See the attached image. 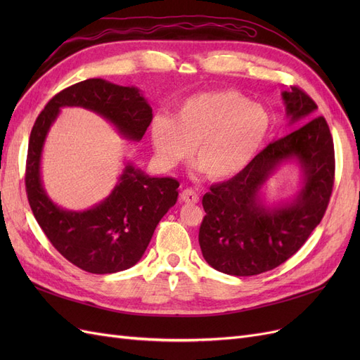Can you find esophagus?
Returning a JSON list of instances; mask_svg holds the SVG:
<instances>
[{"label":"esophagus","mask_w":360,"mask_h":360,"mask_svg":"<svg viewBox=\"0 0 360 360\" xmlns=\"http://www.w3.org/2000/svg\"><path fill=\"white\" fill-rule=\"evenodd\" d=\"M181 201L183 202H188V204H197L198 201H200V197H198V193L195 192L193 189H184L183 192H181Z\"/></svg>","instance_id":"34e87169"}]
</instances>
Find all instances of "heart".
<instances>
[{
    "instance_id": "obj_1",
    "label": "heart",
    "mask_w": 360,
    "mask_h": 360,
    "mask_svg": "<svg viewBox=\"0 0 360 360\" xmlns=\"http://www.w3.org/2000/svg\"><path fill=\"white\" fill-rule=\"evenodd\" d=\"M274 127L271 114L236 90L205 91L188 97L174 117L156 115L150 139L162 167L174 168L193 148L195 162L212 180L240 174L264 148Z\"/></svg>"
}]
</instances>
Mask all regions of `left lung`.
<instances>
[{
    "label": "left lung",
    "instance_id": "obj_1",
    "mask_svg": "<svg viewBox=\"0 0 360 360\" xmlns=\"http://www.w3.org/2000/svg\"><path fill=\"white\" fill-rule=\"evenodd\" d=\"M282 101L288 124L302 126L270 143L240 174L213 184L202 197L201 252L226 275H259L285 263L328 209L335 179L329 126L324 117H315L317 105L297 86L282 91ZM288 161L298 163L301 189L290 202L269 205L264 184Z\"/></svg>",
    "mask_w": 360,
    "mask_h": 360
}]
</instances>
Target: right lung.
<instances>
[{"mask_svg": "<svg viewBox=\"0 0 360 360\" xmlns=\"http://www.w3.org/2000/svg\"><path fill=\"white\" fill-rule=\"evenodd\" d=\"M66 106L96 112L134 143L144 136L153 114L136 86L93 78L53 96L30 135L25 186L43 233L72 264L96 275L115 274L144 255L159 221L177 202L180 184L172 177H150L126 162L112 192L91 209L75 212L57 205L43 186L40 165L49 129Z\"/></svg>", "mask_w": 360, "mask_h": 360, "instance_id": "right-lung-1", "label": "right lung"}]
</instances>
